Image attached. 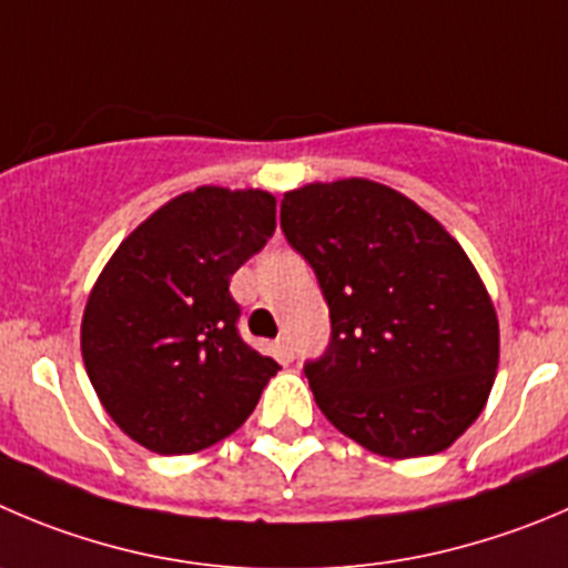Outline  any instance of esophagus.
<instances>
[{
  "mask_svg": "<svg viewBox=\"0 0 568 568\" xmlns=\"http://www.w3.org/2000/svg\"><path fill=\"white\" fill-rule=\"evenodd\" d=\"M275 354H278V359H284V362L295 359V345H293V339H290V334H281V337L275 339Z\"/></svg>",
  "mask_w": 568,
  "mask_h": 568,
  "instance_id": "esophagus-1",
  "label": "esophagus"
}]
</instances>
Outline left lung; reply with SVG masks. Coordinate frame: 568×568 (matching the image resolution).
Instances as JSON below:
<instances>
[{"instance_id":"1","label":"left lung","mask_w":568,"mask_h":568,"mask_svg":"<svg viewBox=\"0 0 568 568\" xmlns=\"http://www.w3.org/2000/svg\"><path fill=\"white\" fill-rule=\"evenodd\" d=\"M281 231L315 270L332 337L304 362L321 413L385 457L449 449L499 365V323L466 251L382 183L284 194Z\"/></svg>"}]
</instances>
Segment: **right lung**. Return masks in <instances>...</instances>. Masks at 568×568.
<instances>
[{
  "label": "right lung",
  "instance_id": "add662e5",
  "mask_svg": "<svg viewBox=\"0 0 568 568\" xmlns=\"http://www.w3.org/2000/svg\"><path fill=\"white\" fill-rule=\"evenodd\" d=\"M273 231V194L200 186L144 220L97 278L80 328L85 371L144 449H209L245 424L281 371L245 343L229 290Z\"/></svg>",
  "mask_w": 568,
  "mask_h": 568
}]
</instances>
